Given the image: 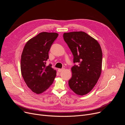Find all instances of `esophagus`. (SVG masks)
<instances>
[{
  "instance_id": "34e87169",
  "label": "esophagus",
  "mask_w": 125,
  "mask_h": 125,
  "mask_svg": "<svg viewBox=\"0 0 125 125\" xmlns=\"http://www.w3.org/2000/svg\"><path fill=\"white\" fill-rule=\"evenodd\" d=\"M64 70H65V69H64V68H62V69H58V71L59 72V73H61V72H62V71H63Z\"/></svg>"
}]
</instances>
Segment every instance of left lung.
Here are the masks:
<instances>
[{
	"label": "left lung",
	"mask_w": 125,
	"mask_h": 125,
	"mask_svg": "<svg viewBox=\"0 0 125 125\" xmlns=\"http://www.w3.org/2000/svg\"><path fill=\"white\" fill-rule=\"evenodd\" d=\"M63 40L73 56L70 88L78 95H83L92 90L100 77L102 52L97 41L84 32L64 33Z\"/></svg>",
	"instance_id": "8db88e82"
}]
</instances>
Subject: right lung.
Returning <instances> with one entry per match:
<instances>
[{"label": "right lung", "mask_w": 125, "mask_h": 125, "mask_svg": "<svg viewBox=\"0 0 125 125\" xmlns=\"http://www.w3.org/2000/svg\"><path fill=\"white\" fill-rule=\"evenodd\" d=\"M57 33L41 32L28 41L22 52L21 71L26 85L33 92L40 94L54 82L56 71L46 66L48 52L58 37Z\"/></svg>", "instance_id": "obj_1"}]
</instances>
